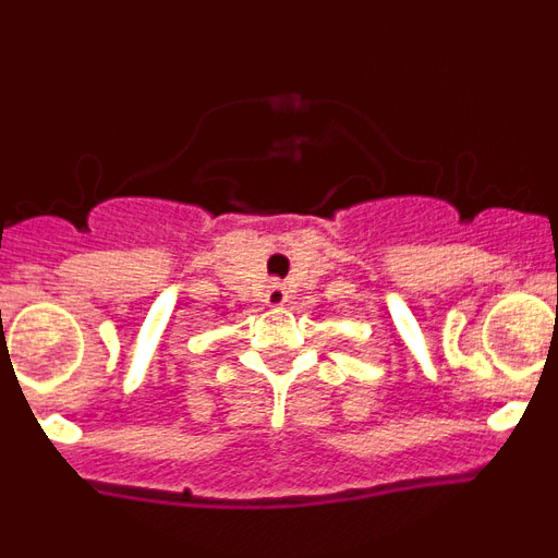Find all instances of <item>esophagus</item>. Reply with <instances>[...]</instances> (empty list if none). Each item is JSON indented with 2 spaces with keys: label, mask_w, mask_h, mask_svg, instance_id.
I'll use <instances>...</instances> for the list:
<instances>
[{
  "label": "esophagus",
  "mask_w": 558,
  "mask_h": 558,
  "mask_svg": "<svg viewBox=\"0 0 558 558\" xmlns=\"http://www.w3.org/2000/svg\"><path fill=\"white\" fill-rule=\"evenodd\" d=\"M265 302L268 304H274V307H279V304H284L288 302V290L282 288V284H270L268 288V293H265Z\"/></svg>",
  "instance_id": "1"
}]
</instances>
